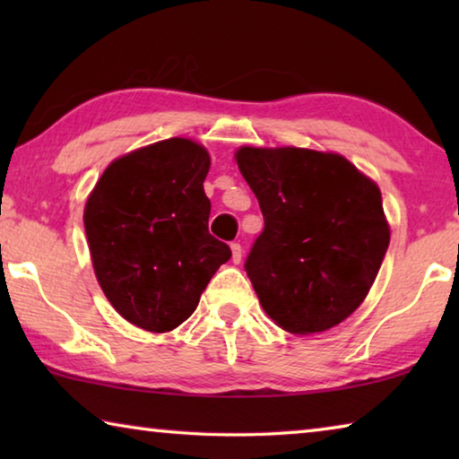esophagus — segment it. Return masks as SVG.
<instances>
[{
	"mask_svg": "<svg viewBox=\"0 0 459 459\" xmlns=\"http://www.w3.org/2000/svg\"><path fill=\"white\" fill-rule=\"evenodd\" d=\"M230 251H232V263H240L243 259V248H240V243H230Z\"/></svg>",
	"mask_w": 459,
	"mask_h": 459,
	"instance_id": "34e87169",
	"label": "esophagus"
}]
</instances>
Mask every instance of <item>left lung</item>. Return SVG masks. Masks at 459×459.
I'll use <instances>...</instances> for the list:
<instances>
[{
  "mask_svg": "<svg viewBox=\"0 0 459 459\" xmlns=\"http://www.w3.org/2000/svg\"><path fill=\"white\" fill-rule=\"evenodd\" d=\"M235 158L265 219L245 261L265 314L291 333L344 322L391 240L378 186L338 153L240 147Z\"/></svg>",
  "mask_w": 459,
  "mask_h": 459,
  "instance_id": "left-lung-1",
  "label": "left lung"
}]
</instances>
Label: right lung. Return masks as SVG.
Instances as JSON below:
<instances>
[{
	"label": "right lung",
	"instance_id": "1",
	"mask_svg": "<svg viewBox=\"0 0 459 459\" xmlns=\"http://www.w3.org/2000/svg\"><path fill=\"white\" fill-rule=\"evenodd\" d=\"M211 155L184 137L135 150L99 178L84 230L99 285L137 328L169 332L188 320L227 243L208 232Z\"/></svg>",
	"mask_w": 459,
	"mask_h": 459
}]
</instances>
